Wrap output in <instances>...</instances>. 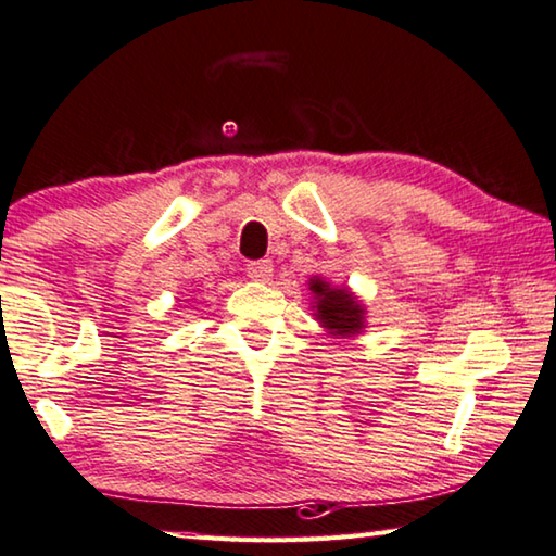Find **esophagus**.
Wrapping results in <instances>:
<instances>
[{
  "label": "esophagus",
  "mask_w": 556,
  "mask_h": 556,
  "mask_svg": "<svg viewBox=\"0 0 556 556\" xmlns=\"http://www.w3.org/2000/svg\"><path fill=\"white\" fill-rule=\"evenodd\" d=\"M271 271H275V264H271V260H257V262L247 264V277L254 281H269Z\"/></svg>",
  "instance_id": "esophagus-1"
}]
</instances>
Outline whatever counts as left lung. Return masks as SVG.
<instances>
[{"label":"left lung","mask_w":556,"mask_h":556,"mask_svg":"<svg viewBox=\"0 0 556 556\" xmlns=\"http://www.w3.org/2000/svg\"><path fill=\"white\" fill-rule=\"evenodd\" d=\"M314 319L331 339H354L366 329V306L349 287H333L324 277H312Z\"/></svg>","instance_id":"left-lung-1"}]
</instances>
